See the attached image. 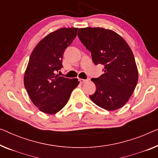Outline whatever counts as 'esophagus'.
<instances>
[{
	"instance_id": "obj_1",
	"label": "esophagus",
	"mask_w": 158,
	"mask_h": 158,
	"mask_svg": "<svg viewBox=\"0 0 158 158\" xmlns=\"http://www.w3.org/2000/svg\"><path fill=\"white\" fill-rule=\"evenodd\" d=\"M79 81H80V83H85V82L88 81V80H85V79H79Z\"/></svg>"
}]
</instances>
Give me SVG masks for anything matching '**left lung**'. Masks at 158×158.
<instances>
[{
    "mask_svg": "<svg viewBox=\"0 0 158 158\" xmlns=\"http://www.w3.org/2000/svg\"><path fill=\"white\" fill-rule=\"evenodd\" d=\"M77 36L91 52L93 62L104 65V73L91 79L96 90L90 98L107 110L123 107L138 80L136 63L128 44L117 33L102 28H79Z\"/></svg>",
    "mask_w": 158,
    "mask_h": 158,
    "instance_id": "8db88e82",
    "label": "left lung"
}]
</instances>
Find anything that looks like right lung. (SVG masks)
<instances>
[{"instance_id":"right-lung-1","label":"right lung","mask_w":158,"mask_h":158,"mask_svg":"<svg viewBox=\"0 0 158 158\" xmlns=\"http://www.w3.org/2000/svg\"><path fill=\"white\" fill-rule=\"evenodd\" d=\"M77 31L63 28L52 32L38 43L30 57L24 85L31 101L43 113L52 115L60 111L78 85L77 78L56 74L63 67V53L76 37Z\"/></svg>"}]
</instances>
